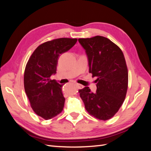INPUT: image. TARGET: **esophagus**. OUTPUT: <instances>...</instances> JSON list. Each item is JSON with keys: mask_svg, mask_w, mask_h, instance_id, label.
Instances as JSON below:
<instances>
[{"mask_svg": "<svg viewBox=\"0 0 151 151\" xmlns=\"http://www.w3.org/2000/svg\"><path fill=\"white\" fill-rule=\"evenodd\" d=\"M76 85L78 87V88L79 89H83V86H82L81 84H76Z\"/></svg>", "mask_w": 151, "mask_h": 151, "instance_id": "1", "label": "esophagus"}]
</instances>
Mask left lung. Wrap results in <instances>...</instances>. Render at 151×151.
I'll list each match as a JSON object with an SVG mask.
<instances>
[{"mask_svg":"<svg viewBox=\"0 0 151 151\" xmlns=\"http://www.w3.org/2000/svg\"><path fill=\"white\" fill-rule=\"evenodd\" d=\"M88 59L89 72L97 77V89H80V97L91 115L101 120L110 119L124 101L128 88V69L121 49L107 38L96 36L79 38Z\"/></svg>","mask_w":151,"mask_h":151,"instance_id":"left-lung-1","label":"left lung"}]
</instances>
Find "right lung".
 <instances>
[{
  "mask_svg": "<svg viewBox=\"0 0 151 151\" xmlns=\"http://www.w3.org/2000/svg\"><path fill=\"white\" fill-rule=\"evenodd\" d=\"M77 39L62 38L38 46L27 63L24 86L26 94L35 113L45 120L56 116L65 103L62 88L50 77L56 73L59 56L76 43Z\"/></svg>",
  "mask_w": 151,
  "mask_h": 151,
  "instance_id": "1",
  "label": "right lung"
}]
</instances>
